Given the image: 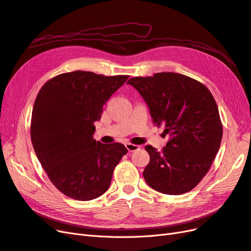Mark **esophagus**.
<instances>
[{
	"instance_id": "obj_1",
	"label": "esophagus",
	"mask_w": 251,
	"mask_h": 251,
	"mask_svg": "<svg viewBox=\"0 0 251 251\" xmlns=\"http://www.w3.org/2000/svg\"><path fill=\"white\" fill-rule=\"evenodd\" d=\"M126 148L127 149L128 151H137L138 149H140V147L137 146V144H133V143H126Z\"/></svg>"
}]
</instances>
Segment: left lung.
I'll return each instance as SVG.
<instances>
[{
	"instance_id": "8db88e82",
	"label": "left lung",
	"mask_w": 251,
	"mask_h": 251,
	"mask_svg": "<svg viewBox=\"0 0 251 251\" xmlns=\"http://www.w3.org/2000/svg\"><path fill=\"white\" fill-rule=\"evenodd\" d=\"M148 103L153 124L170 138L158 151L147 146V183L166 195L192 191L208 172L221 144L223 126L218 105L202 82L186 75L161 72L127 81Z\"/></svg>"
}]
</instances>
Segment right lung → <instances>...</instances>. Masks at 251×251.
<instances>
[{"label":"right lung","mask_w":251,"mask_h":251,"mask_svg":"<svg viewBox=\"0 0 251 251\" xmlns=\"http://www.w3.org/2000/svg\"><path fill=\"white\" fill-rule=\"evenodd\" d=\"M128 75L88 71L56 75L41 88L30 124L37 159L59 192L89 201L108 191L115 166L127 153L124 144L93 139L102 107Z\"/></svg>","instance_id":"right-lung-1"}]
</instances>
